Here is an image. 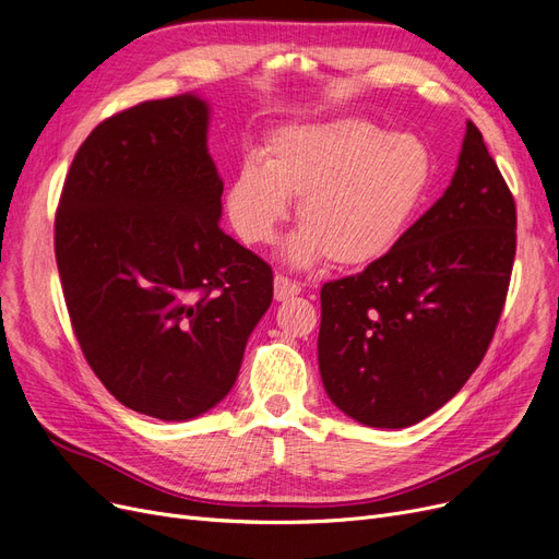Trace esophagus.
<instances>
[{
    "instance_id": "esophagus-1",
    "label": "esophagus",
    "mask_w": 559,
    "mask_h": 559,
    "mask_svg": "<svg viewBox=\"0 0 559 559\" xmlns=\"http://www.w3.org/2000/svg\"><path fill=\"white\" fill-rule=\"evenodd\" d=\"M273 286H275V300H286V298H294V296L300 292V286H298L294 280L284 277V275H275V282H273Z\"/></svg>"
}]
</instances>
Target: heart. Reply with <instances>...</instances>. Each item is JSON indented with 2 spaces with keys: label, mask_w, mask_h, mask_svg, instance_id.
Segmentation results:
<instances>
[{
  "label": "heart",
  "mask_w": 559,
  "mask_h": 559,
  "mask_svg": "<svg viewBox=\"0 0 559 559\" xmlns=\"http://www.w3.org/2000/svg\"><path fill=\"white\" fill-rule=\"evenodd\" d=\"M429 179L431 154L415 134H384L366 118H331L275 132L263 160H245L230 179L226 214L242 242L265 245L289 214V198H298L300 228L282 257L298 267L324 257L364 267L408 230Z\"/></svg>",
  "instance_id": "obj_1"
}]
</instances>
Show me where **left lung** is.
I'll return each mask as SVG.
<instances>
[{"instance_id": "8db88e82", "label": "left lung", "mask_w": 559, "mask_h": 559, "mask_svg": "<svg viewBox=\"0 0 559 559\" xmlns=\"http://www.w3.org/2000/svg\"><path fill=\"white\" fill-rule=\"evenodd\" d=\"M513 259V195L466 121L445 193L364 273L321 286L317 352L329 399L378 429L436 413L492 343Z\"/></svg>"}]
</instances>
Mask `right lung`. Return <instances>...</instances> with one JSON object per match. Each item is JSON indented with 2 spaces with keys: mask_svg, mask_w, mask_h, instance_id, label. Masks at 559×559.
<instances>
[{
  "mask_svg": "<svg viewBox=\"0 0 559 559\" xmlns=\"http://www.w3.org/2000/svg\"><path fill=\"white\" fill-rule=\"evenodd\" d=\"M198 93L99 123L76 151L56 259L83 357L126 408L186 421L238 380L273 270L218 228L224 181Z\"/></svg>",
  "mask_w": 559,
  "mask_h": 559,
  "instance_id": "obj_1",
  "label": "right lung"
}]
</instances>
